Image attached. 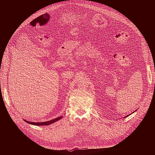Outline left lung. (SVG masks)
Wrapping results in <instances>:
<instances>
[{
    "mask_svg": "<svg viewBox=\"0 0 155 155\" xmlns=\"http://www.w3.org/2000/svg\"><path fill=\"white\" fill-rule=\"evenodd\" d=\"M128 116H129V115H128ZM126 116V117H127V116Z\"/></svg>",
    "mask_w": 155,
    "mask_h": 155,
    "instance_id": "left-lung-1",
    "label": "left lung"
}]
</instances>
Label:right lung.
<instances>
[{
    "instance_id": "1",
    "label": "right lung",
    "mask_w": 155,
    "mask_h": 155,
    "mask_svg": "<svg viewBox=\"0 0 155 155\" xmlns=\"http://www.w3.org/2000/svg\"><path fill=\"white\" fill-rule=\"evenodd\" d=\"M61 118H62V116L56 117V118H55L54 119H52L51 120H48V121H46V122H43V123H40V122H39V123H35V122L28 121L26 120H24V121L26 122V123H28V124H32V125H36V126H47V125L51 124L53 123H54V122H56V121H58V120L61 119Z\"/></svg>"
}]
</instances>
